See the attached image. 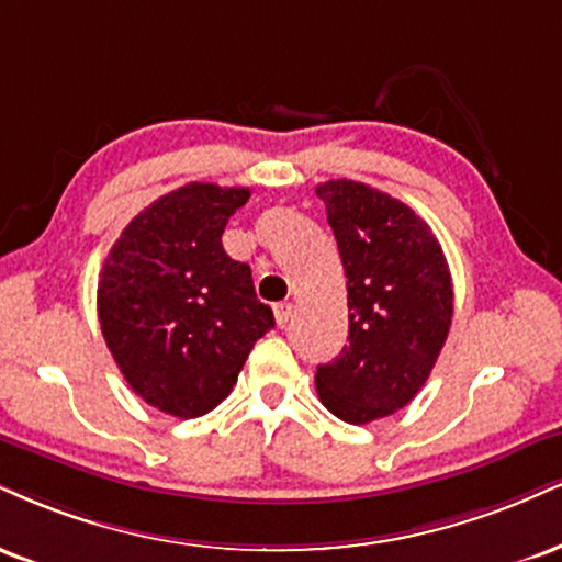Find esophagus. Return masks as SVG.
I'll return each instance as SVG.
<instances>
[{"label": "esophagus", "instance_id": "1", "mask_svg": "<svg viewBox=\"0 0 562 562\" xmlns=\"http://www.w3.org/2000/svg\"><path fill=\"white\" fill-rule=\"evenodd\" d=\"M274 319L280 327H285V324L293 319V303H280V306H274Z\"/></svg>", "mask_w": 562, "mask_h": 562}]
</instances>
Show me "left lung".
I'll return each mask as SVG.
<instances>
[{
    "label": "left lung",
    "mask_w": 562,
    "mask_h": 562,
    "mask_svg": "<svg viewBox=\"0 0 562 562\" xmlns=\"http://www.w3.org/2000/svg\"><path fill=\"white\" fill-rule=\"evenodd\" d=\"M348 277V346L316 367V392L348 424L416 397L450 333L452 280L442 246L403 201L356 180L316 186Z\"/></svg>",
    "instance_id": "1"
}]
</instances>
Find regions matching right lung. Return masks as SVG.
I'll return each mask as SVG.
<instances>
[{
	"label": "right lung",
	"instance_id": "add662e5",
	"mask_svg": "<svg viewBox=\"0 0 562 562\" xmlns=\"http://www.w3.org/2000/svg\"><path fill=\"white\" fill-rule=\"evenodd\" d=\"M248 188L188 182L135 214L106 256L97 308L106 348L135 395L178 418L204 416L274 327L251 267L222 248Z\"/></svg>",
	"mask_w": 562,
	"mask_h": 562
}]
</instances>
